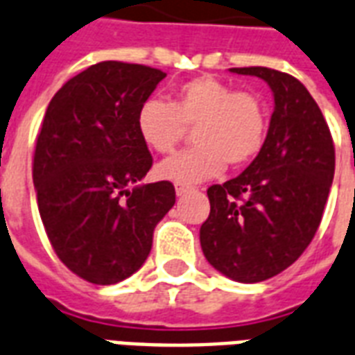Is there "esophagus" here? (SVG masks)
<instances>
[{
	"label": "esophagus",
	"instance_id": "esophagus-1",
	"mask_svg": "<svg viewBox=\"0 0 355 355\" xmlns=\"http://www.w3.org/2000/svg\"><path fill=\"white\" fill-rule=\"evenodd\" d=\"M191 186H184V184H177V186H175V193H177L178 197H182V196H186V193H189V191H191Z\"/></svg>",
	"mask_w": 355,
	"mask_h": 355
}]
</instances>
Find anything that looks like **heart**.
<instances>
[{
  "mask_svg": "<svg viewBox=\"0 0 355 355\" xmlns=\"http://www.w3.org/2000/svg\"><path fill=\"white\" fill-rule=\"evenodd\" d=\"M193 126L191 148L158 164L156 173L177 184L218 177L227 162L242 167L257 158L266 141V105L255 93L236 91L214 76H197L173 91L171 102L150 98L137 112V134L148 148L171 153Z\"/></svg>",
  "mask_w": 355,
  "mask_h": 355,
  "instance_id": "obj_1",
  "label": "heart"
}]
</instances>
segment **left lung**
Segmentation results:
<instances>
[{
	"label": "left lung",
	"mask_w": 355,
	"mask_h": 355,
	"mask_svg": "<svg viewBox=\"0 0 355 355\" xmlns=\"http://www.w3.org/2000/svg\"><path fill=\"white\" fill-rule=\"evenodd\" d=\"M270 85L274 113L264 147L242 175L208 188L201 225L207 261L229 279L259 283L297 261L320 225L335 173V148L320 107L294 76L231 69Z\"/></svg>",
	"instance_id": "left-lung-1"
}]
</instances>
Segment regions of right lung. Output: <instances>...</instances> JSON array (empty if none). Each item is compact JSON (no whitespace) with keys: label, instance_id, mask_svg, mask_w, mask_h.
I'll use <instances>...</instances> for the list:
<instances>
[{"label":"right lung","instance_id":"add662e5","mask_svg":"<svg viewBox=\"0 0 355 355\" xmlns=\"http://www.w3.org/2000/svg\"><path fill=\"white\" fill-rule=\"evenodd\" d=\"M164 78L145 64L102 61L70 78L46 110L33 159L40 220L61 262L94 285L135 274L175 205L171 182L139 184L153 156L137 112Z\"/></svg>","mask_w":355,"mask_h":355}]
</instances>
